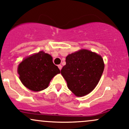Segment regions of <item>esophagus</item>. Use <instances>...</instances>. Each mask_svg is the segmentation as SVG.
I'll list each match as a JSON object with an SVG mask.
<instances>
[{"label": "esophagus", "instance_id": "esophagus-1", "mask_svg": "<svg viewBox=\"0 0 129 129\" xmlns=\"http://www.w3.org/2000/svg\"><path fill=\"white\" fill-rule=\"evenodd\" d=\"M58 67H59V69H60V70L61 69H62V66H61V65H58Z\"/></svg>", "mask_w": 129, "mask_h": 129}]
</instances>
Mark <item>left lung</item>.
<instances>
[{
  "label": "left lung",
  "instance_id": "1",
  "mask_svg": "<svg viewBox=\"0 0 129 129\" xmlns=\"http://www.w3.org/2000/svg\"><path fill=\"white\" fill-rule=\"evenodd\" d=\"M61 74L67 83L69 89L77 96L90 93L98 83L104 65L98 54L82 49L69 54Z\"/></svg>",
  "mask_w": 129,
  "mask_h": 129
}]
</instances>
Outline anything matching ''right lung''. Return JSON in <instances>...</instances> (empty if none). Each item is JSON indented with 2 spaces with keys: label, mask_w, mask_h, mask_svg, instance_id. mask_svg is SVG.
Segmentation results:
<instances>
[{
  "label": "right lung",
  "mask_w": 129,
  "mask_h": 129,
  "mask_svg": "<svg viewBox=\"0 0 129 129\" xmlns=\"http://www.w3.org/2000/svg\"><path fill=\"white\" fill-rule=\"evenodd\" d=\"M20 79L27 88L39 91L48 86L52 78L60 73L49 54L40 51L26 58L19 64Z\"/></svg>",
  "instance_id": "add662e5"
}]
</instances>
